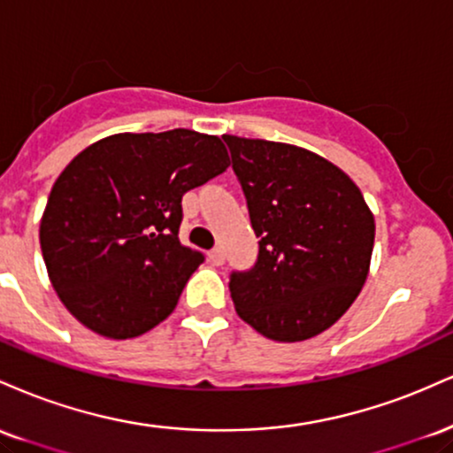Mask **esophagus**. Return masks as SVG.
Listing matches in <instances>:
<instances>
[{
    "mask_svg": "<svg viewBox=\"0 0 453 453\" xmlns=\"http://www.w3.org/2000/svg\"><path fill=\"white\" fill-rule=\"evenodd\" d=\"M209 259H211L212 264H215V266H221V264L226 262V253H223L221 247H215V249H212V251L209 253Z\"/></svg>",
    "mask_w": 453,
    "mask_h": 453,
    "instance_id": "esophagus-1",
    "label": "esophagus"
}]
</instances>
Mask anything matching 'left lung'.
I'll return each instance as SVG.
<instances>
[{
    "label": "left lung",
    "instance_id": "1",
    "mask_svg": "<svg viewBox=\"0 0 453 453\" xmlns=\"http://www.w3.org/2000/svg\"><path fill=\"white\" fill-rule=\"evenodd\" d=\"M259 238L230 274L236 313L279 342L313 339L353 304L371 268L375 217L334 164L294 144L223 136Z\"/></svg>",
    "mask_w": 453,
    "mask_h": 453
}]
</instances>
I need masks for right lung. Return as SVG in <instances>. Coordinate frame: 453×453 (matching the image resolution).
I'll return each instance as SVG.
<instances>
[{
    "instance_id": "1",
    "label": "right lung",
    "mask_w": 453,
    "mask_h": 453,
    "mask_svg": "<svg viewBox=\"0 0 453 453\" xmlns=\"http://www.w3.org/2000/svg\"><path fill=\"white\" fill-rule=\"evenodd\" d=\"M227 165L221 138L191 129L114 134L78 153L40 221L46 270L65 309L117 341L164 321L204 262L179 241L180 200Z\"/></svg>"
}]
</instances>
